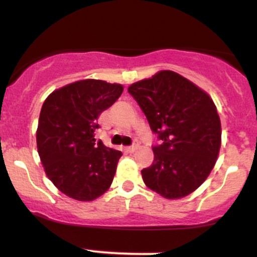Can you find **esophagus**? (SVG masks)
Here are the masks:
<instances>
[{
    "mask_svg": "<svg viewBox=\"0 0 257 257\" xmlns=\"http://www.w3.org/2000/svg\"><path fill=\"white\" fill-rule=\"evenodd\" d=\"M138 148H139V144L136 143V144H133V145H131V147L126 148V150H128L129 153H134L137 149H138Z\"/></svg>",
    "mask_w": 257,
    "mask_h": 257,
    "instance_id": "1",
    "label": "esophagus"
}]
</instances>
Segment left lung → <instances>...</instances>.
Instances as JSON below:
<instances>
[{
  "label": "left lung",
  "instance_id": "1",
  "mask_svg": "<svg viewBox=\"0 0 257 257\" xmlns=\"http://www.w3.org/2000/svg\"><path fill=\"white\" fill-rule=\"evenodd\" d=\"M128 92L142 108L159 145L142 170L145 185L165 199H180L199 188L216 163L221 123L206 92L173 71L139 80Z\"/></svg>",
  "mask_w": 257,
  "mask_h": 257
}]
</instances>
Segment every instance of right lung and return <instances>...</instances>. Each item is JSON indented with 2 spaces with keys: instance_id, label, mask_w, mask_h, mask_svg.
Segmentation results:
<instances>
[{
  "instance_id": "obj_1",
  "label": "right lung",
  "mask_w": 257,
  "mask_h": 257,
  "mask_svg": "<svg viewBox=\"0 0 257 257\" xmlns=\"http://www.w3.org/2000/svg\"><path fill=\"white\" fill-rule=\"evenodd\" d=\"M123 92V85L83 79L48 95L38 120L37 150L49 180L79 201H92L109 189L121 152L95 143L100 113Z\"/></svg>"
}]
</instances>
